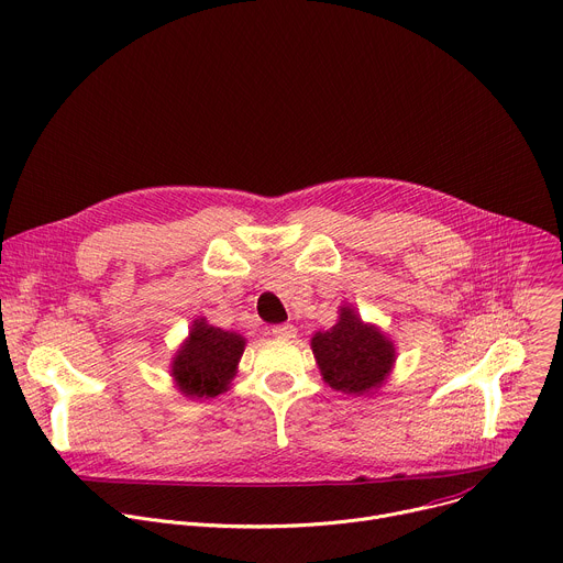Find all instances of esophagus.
Wrapping results in <instances>:
<instances>
[{
  "label": "esophagus",
  "instance_id": "34e87169",
  "mask_svg": "<svg viewBox=\"0 0 563 563\" xmlns=\"http://www.w3.org/2000/svg\"><path fill=\"white\" fill-rule=\"evenodd\" d=\"M272 334H274L276 339H285V341H289V339H294V336H296V328H294V325H289V323L274 325V328H272Z\"/></svg>",
  "mask_w": 563,
  "mask_h": 563
}]
</instances>
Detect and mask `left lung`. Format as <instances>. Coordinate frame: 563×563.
<instances>
[{"label":"left lung","mask_w":563,"mask_h":563,"mask_svg":"<svg viewBox=\"0 0 563 563\" xmlns=\"http://www.w3.org/2000/svg\"><path fill=\"white\" fill-rule=\"evenodd\" d=\"M312 350L323 379L341 393H366L384 382L395 362L393 343L343 308L339 323L317 332Z\"/></svg>","instance_id":"left-lung-1"}]
</instances>
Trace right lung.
I'll return each mask as SVG.
<instances>
[{
    "instance_id": "right-lung-1",
    "label": "right lung",
    "mask_w": 563,
    "mask_h": 563,
    "mask_svg": "<svg viewBox=\"0 0 563 563\" xmlns=\"http://www.w3.org/2000/svg\"><path fill=\"white\" fill-rule=\"evenodd\" d=\"M244 352V339L235 332L195 321L188 341L175 356L173 377L188 397H216L227 390Z\"/></svg>"
}]
</instances>
